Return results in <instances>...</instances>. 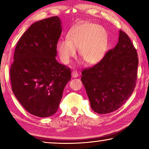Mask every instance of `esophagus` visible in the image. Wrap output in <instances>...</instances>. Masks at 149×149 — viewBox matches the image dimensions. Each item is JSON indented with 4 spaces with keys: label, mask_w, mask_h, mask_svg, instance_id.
Returning a JSON list of instances; mask_svg holds the SVG:
<instances>
[{
    "label": "esophagus",
    "mask_w": 149,
    "mask_h": 149,
    "mask_svg": "<svg viewBox=\"0 0 149 149\" xmlns=\"http://www.w3.org/2000/svg\"><path fill=\"white\" fill-rule=\"evenodd\" d=\"M78 75H79V74H78V73L76 72V71H73L72 72V77H77Z\"/></svg>",
    "instance_id": "1"
}]
</instances>
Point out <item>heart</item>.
I'll return each mask as SVG.
<instances>
[{
    "instance_id": "1",
    "label": "heart",
    "mask_w": 149,
    "mask_h": 149,
    "mask_svg": "<svg viewBox=\"0 0 149 149\" xmlns=\"http://www.w3.org/2000/svg\"><path fill=\"white\" fill-rule=\"evenodd\" d=\"M67 40L58 41L56 49L61 61L69 64L79 49L80 56L87 64L99 63L107 52L108 37L104 27L91 22H82L73 27L67 34Z\"/></svg>"
}]
</instances>
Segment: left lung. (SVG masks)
<instances>
[{
	"instance_id": "obj_1",
	"label": "left lung",
	"mask_w": 149,
	"mask_h": 149,
	"mask_svg": "<svg viewBox=\"0 0 149 149\" xmlns=\"http://www.w3.org/2000/svg\"><path fill=\"white\" fill-rule=\"evenodd\" d=\"M137 52L127 35L120 30L118 44L101 61L81 72L91 107L100 114L120 108L135 89Z\"/></svg>"
}]
</instances>
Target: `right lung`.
Segmentation results:
<instances>
[{
    "label": "right lung",
    "mask_w": 149,
    "mask_h": 149,
    "mask_svg": "<svg viewBox=\"0 0 149 149\" xmlns=\"http://www.w3.org/2000/svg\"><path fill=\"white\" fill-rule=\"evenodd\" d=\"M61 24L58 16L35 22L15 49L10 70L12 91L22 107L35 116L46 118L57 112L63 91L71 79L70 69L56 59Z\"/></svg>",
    "instance_id": "obj_1"
}]
</instances>
